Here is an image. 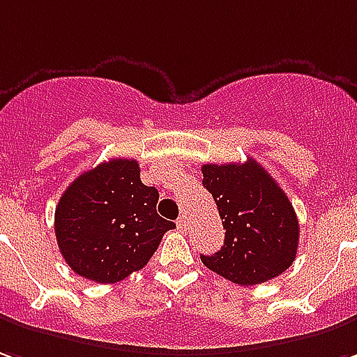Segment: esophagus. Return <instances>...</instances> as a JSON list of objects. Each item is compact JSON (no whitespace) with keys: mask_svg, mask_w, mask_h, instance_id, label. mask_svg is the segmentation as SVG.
<instances>
[{"mask_svg":"<svg viewBox=\"0 0 357 357\" xmlns=\"http://www.w3.org/2000/svg\"><path fill=\"white\" fill-rule=\"evenodd\" d=\"M187 226H189V220H187V216L185 214H179V218H178V228L181 231H185L187 230Z\"/></svg>","mask_w":357,"mask_h":357,"instance_id":"esophagus-1","label":"esophagus"}]
</instances>
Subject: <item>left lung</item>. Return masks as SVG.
Wrapping results in <instances>:
<instances>
[{"label": "left lung", "mask_w": 357, "mask_h": 357, "mask_svg": "<svg viewBox=\"0 0 357 357\" xmlns=\"http://www.w3.org/2000/svg\"><path fill=\"white\" fill-rule=\"evenodd\" d=\"M201 172L226 230L220 251L201 255L203 265L239 286L280 276L294 263L300 241L298 216L286 193L251 158L204 164Z\"/></svg>", "instance_id": "1"}]
</instances>
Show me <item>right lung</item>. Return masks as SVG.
<instances>
[{
	"label": "right lung",
	"mask_w": 357,
	"mask_h": 357,
	"mask_svg": "<svg viewBox=\"0 0 357 357\" xmlns=\"http://www.w3.org/2000/svg\"><path fill=\"white\" fill-rule=\"evenodd\" d=\"M158 191L141 181L137 160L114 158L84 172L56 206V238L83 278L114 284L141 271L176 224L156 213Z\"/></svg>",
	"instance_id": "right-lung-1"
}]
</instances>
